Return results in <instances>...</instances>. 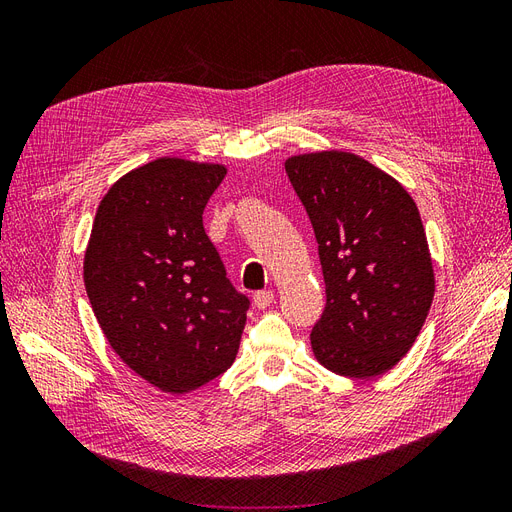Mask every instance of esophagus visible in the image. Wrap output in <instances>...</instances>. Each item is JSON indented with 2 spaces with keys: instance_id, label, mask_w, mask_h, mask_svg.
<instances>
[{
  "instance_id": "esophagus-1",
  "label": "esophagus",
  "mask_w": 512,
  "mask_h": 512,
  "mask_svg": "<svg viewBox=\"0 0 512 512\" xmlns=\"http://www.w3.org/2000/svg\"><path fill=\"white\" fill-rule=\"evenodd\" d=\"M273 301H275V294L271 290H262V292L254 294V305L258 309H267Z\"/></svg>"
}]
</instances>
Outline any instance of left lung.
Here are the masks:
<instances>
[{
	"label": "left lung",
	"mask_w": 512,
	"mask_h": 512,
	"mask_svg": "<svg viewBox=\"0 0 512 512\" xmlns=\"http://www.w3.org/2000/svg\"><path fill=\"white\" fill-rule=\"evenodd\" d=\"M284 166L327 284L309 335L316 361L337 376H382L414 346L436 292L421 213L404 185L356 153H301Z\"/></svg>",
	"instance_id": "8db88e82"
}]
</instances>
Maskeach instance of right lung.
Instances as JSON below:
<instances>
[{
	"label": "right lung",
	"instance_id": "right-lung-1",
	"mask_svg": "<svg viewBox=\"0 0 512 512\" xmlns=\"http://www.w3.org/2000/svg\"><path fill=\"white\" fill-rule=\"evenodd\" d=\"M224 164L158 158L100 200L83 260L100 329L134 374L185 395L232 365L250 307L232 288L203 211Z\"/></svg>",
	"mask_w": 512,
	"mask_h": 512
}]
</instances>
